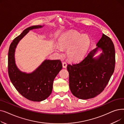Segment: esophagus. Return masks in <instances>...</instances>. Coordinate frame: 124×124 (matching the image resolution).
Here are the masks:
<instances>
[{"label": "esophagus", "mask_w": 124, "mask_h": 124, "mask_svg": "<svg viewBox=\"0 0 124 124\" xmlns=\"http://www.w3.org/2000/svg\"><path fill=\"white\" fill-rule=\"evenodd\" d=\"M62 66H63V67L65 68L67 67V63L66 62H62Z\"/></svg>", "instance_id": "esophagus-1"}]
</instances>
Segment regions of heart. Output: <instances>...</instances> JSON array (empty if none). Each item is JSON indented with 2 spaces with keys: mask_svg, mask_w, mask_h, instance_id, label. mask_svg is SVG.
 <instances>
[{
  "mask_svg": "<svg viewBox=\"0 0 124 124\" xmlns=\"http://www.w3.org/2000/svg\"><path fill=\"white\" fill-rule=\"evenodd\" d=\"M90 43V39L86 35L81 36L76 32H68L62 37L59 47H56V49L59 52H61L62 49H68V58L71 60L78 61L85 55Z\"/></svg>",
  "mask_w": 124,
  "mask_h": 124,
  "instance_id": "heart-1",
  "label": "heart"
}]
</instances>
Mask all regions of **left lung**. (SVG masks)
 Here are the masks:
<instances>
[{"instance_id": "1", "label": "left lung", "mask_w": 124, "mask_h": 124, "mask_svg": "<svg viewBox=\"0 0 124 124\" xmlns=\"http://www.w3.org/2000/svg\"><path fill=\"white\" fill-rule=\"evenodd\" d=\"M96 46L82 61L67 66L70 89L79 99H92L100 94L114 73L115 50L112 40L103 34ZM99 48L102 53L93 58Z\"/></svg>"}]
</instances>
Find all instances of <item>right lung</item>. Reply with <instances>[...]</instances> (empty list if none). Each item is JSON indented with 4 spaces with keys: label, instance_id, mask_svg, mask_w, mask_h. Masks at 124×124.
<instances>
[{
    "label": "right lung",
    "instance_id": "obj_1",
    "mask_svg": "<svg viewBox=\"0 0 124 124\" xmlns=\"http://www.w3.org/2000/svg\"><path fill=\"white\" fill-rule=\"evenodd\" d=\"M43 27V25H34L25 29L13 40L8 54V72L11 83L22 95L34 101H44L50 96L55 78L62 68L61 61L46 59L33 72L27 73L17 67L15 53L18 42L30 30Z\"/></svg>",
    "mask_w": 124,
    "mask_h": 124
}]
</instances>
